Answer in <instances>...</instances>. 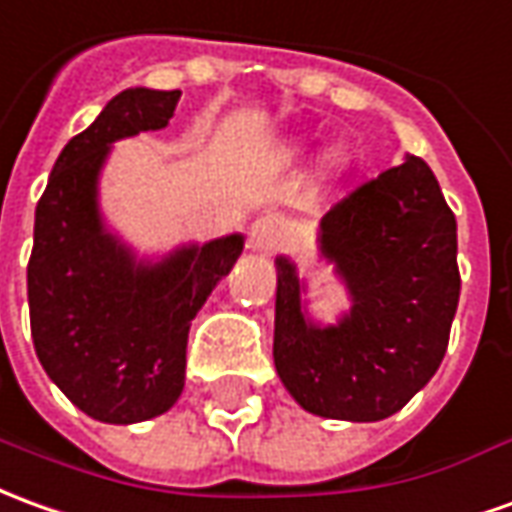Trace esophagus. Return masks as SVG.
<instances>
[{
	"label": "esophagus",
	"mask_w": 512,
	"mask_h": 512,
	"mask_svg": "<svg viewBox=\"0 0 512 512\" xmlns=\"http://www.w3.org/2000/svg\"><path fill=\"white\" fill-rule=\"evenodd\" d=\"M252 235H255L257 249H271L274 241H277V235H280V221L274 219V216H263V219L255 221Z\"/></svg>",
	"instance_id": "34e87169"
}]
</instances>
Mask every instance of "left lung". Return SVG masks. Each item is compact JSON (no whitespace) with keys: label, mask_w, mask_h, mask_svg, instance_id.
<instances>
[{"label":"left lung","mask_w":512,"mask_h":512,"mask_svg":"<svg viewBox=\"0 0 512 512\" xmlns=\"http://www.w3.org/2000/svg\"><path fill=\"white\" fill-rule=\"evenodd\" d=\"M318 246L352 307L338 324H313L296 266L277 257V374L307 413L393 416L432 380L449 346L460 299L455 213L430 166L407 155L327 210Z\"/></svg>","instance_id":"obj_1"}]
</instances>
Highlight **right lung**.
I'll return each instance as SVG.
<instances>
[{"instance_id": "1", "label": "right lung", "mask_w": 512, "mask_h": 512, "mask_svg": "<svg viewBox=\"0 0 512 512\" xmlns=\"http://www.w3.org/2000/svg\"><path fill=\"white\" fill-rule=\"evenodd\" d=\"M180 91L127 88L55 160L35 207L27 299L35 355L85 416L135 424L166 413L185 385L196 313L230 274L244 235L188 244L160 263L135 260L99 213L110 146L163 130Z\"/></svg>"}]
</instances>
